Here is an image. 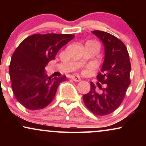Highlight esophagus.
<instances>
[{
  "instance_id": "obj_1",
  "label": "esophagus",
  "mask_w": 146,
  "mask_h": 146,
  "mask_svg": "<svg viewBox=\"0 0 146 146\" xmlns=\"http://www.w3.org/2000/svg\"><path fill=\"white\" fill-rule=\"evenodd\" d=\"M71 78L72 80H73V81H75V82L81 81V78H80L79 76H78V75H72Z\"/></svg>"
}]
</instances>
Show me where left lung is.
Listing matches in <instances>:
<instances>
[{
    "mask_svg": "<svg viewBox=\"0 0 146 146\" xmlns=\"http://www.w3.org/2000/svg\"><path fill=\"white\" fill-rule=\"evenodd\" d=\"M92 33L101 40L104 46V60L97 79L105 87L98 93L94 84L90 82V90L84 95L83 100L93 114L104 116L115 111L123 102L130 84L131 65L123 42L104 31L95 30Z\"/></svg>",
    "mask_w": 146,
    "mask_h": 146,
    "instance_id": "1",
    "label": "left lung"
}]
</instances>
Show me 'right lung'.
Segmentation results:
<instances>
[{
	"instance_id": "add662e5",
	"label": "right lung",
	"mask_w": 146,
	"mask_h": 146,
	"mask_svg": "<svg viewBox=\"0 0 146 146\" xmlns=\"http://www.w3.org/2000/svg\"><path fill=\"white\" fill-rule=\"evenodd\" d=\"M74 36L37 33L25 38L15 50L9 65L11 88L16 100L25 108L42 109L53 100L58 86L66 77H48L44 68Z\"/></svg>"
}]
</instances>
